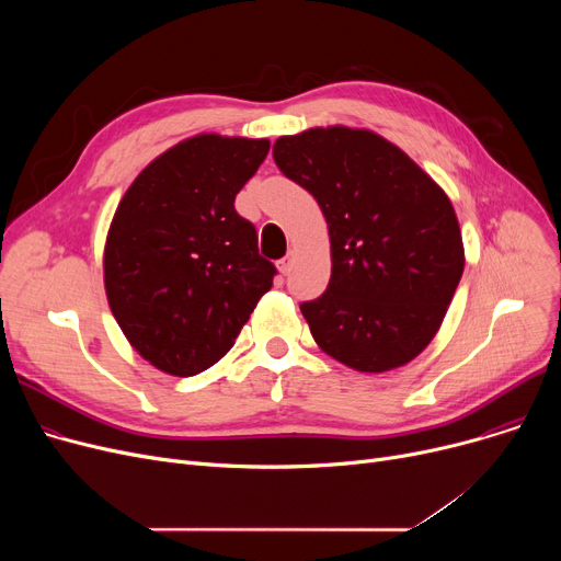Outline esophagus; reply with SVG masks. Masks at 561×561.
Instances as JSON below:
<instances>
[{"instance_id":"esophagus-1","label":"esophagus","mask_w":561,"mask_h":561,"mask_svg":"<svg viewBox=\"0 0 561 561\" xmlns=\"http://www.w3.org/2000/svg\"><path fill=\"white\" fill-rule=\"evenodd\" d=\"M277 268H279V273H282V275H288V273H290V268H293V256L288 254V256H284L282 261H277Z\"/></svg>"}]
</instances>
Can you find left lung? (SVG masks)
I'll list each match as a JSON object with an SVG mask.
<instances>
[{
	"label": "left lung",
	"mask_w": 561,
	"mask_h": 561,
	"mask_svg": "<svg viewBox=\"0 0 561 561\" xmlns=\"http://www.w3.org/2000/svg\"><path fill=\"white\" fill-rule=\"evenodd\" d=\"M273 159L316 197L330 229L328 290L300 305L320 350L359 373L419 357L463 273L444 188L398 145L343 125L282 136Z\"/></svg>",
	"instance_id": "obj_1"
}]
</instances>
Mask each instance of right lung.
I'll use <instances>...</instances> for the list:
<instances>
[{"label":"right lung","mask_w":561,"mask_h":561,"mask_svg":"<svg viewBox=\"0 0 561 561\" xmlns=\"http://www.w3.org/2000/svg\"><path fill=\"white\" fill-rule=\"evenodd\" d=\"M268 150V138H186L117 204L104 245L108 307L138 355L168 375L220 362L273 286L277 268L233 209Z\"/></svg>","instance_id":"right-lung-1"}]
</instances>
